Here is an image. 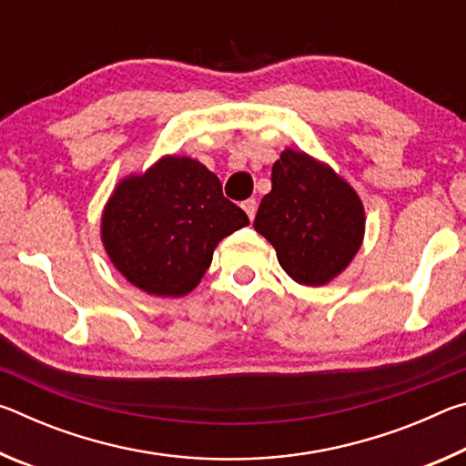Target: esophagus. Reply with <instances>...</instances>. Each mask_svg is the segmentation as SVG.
<instances>
[{
  "instance_id": "obj_1",
  "label": "esophagus",
  "mask_w": 466,
  "mask_h": 466,
  "mask_svg": "<svg viewBox=\"0 0 466 466\" xmlns=\"http://www.w3.org/2000/svg\"><path fill=\"white\" fill-rule=\"evenodd\" d=\"M242 209L247 211L248 219H255V214H257V201H255V199H247V201H242Z\"/></svg>"
}]
</instances>
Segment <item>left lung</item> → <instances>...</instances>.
<instances>
[{
    "mask_svg": "<svg viewBox=\"0 0 466 466\" xmlns=\"http://www.w3.org/2000/svg\"><path fill=\"white\" fill-rule=\"evenodd\" d=\"M252 226L273 244L291 279L319 288L353 261L366 214L360 195L329 164L288 147L273 164L271 191Z\"/></svg>",
    "mask_w": 466,
    "mask_h": 466,
    "instance_id": "obj_1",
    "label": "left lung"
}]
</instances>
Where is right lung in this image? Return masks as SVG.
<instances>
[{"mask_svg": "<svg viewBox=\"0 0 466 466\" xmlns=\"http://www.w3.org/2000/svg\"><path fill=\"white\" fill-rule=\"evenodd\" d=\"M248 226L222 183L201 162L162 156L115 187L102 211L100 236L110 261L133 286L157 298H180L199 286L218 242Z\"/></svg>", "mask_w": 466, "mask_h": 466, "instance_id": "add662e5", "label": "right lung"}]
</instances>
